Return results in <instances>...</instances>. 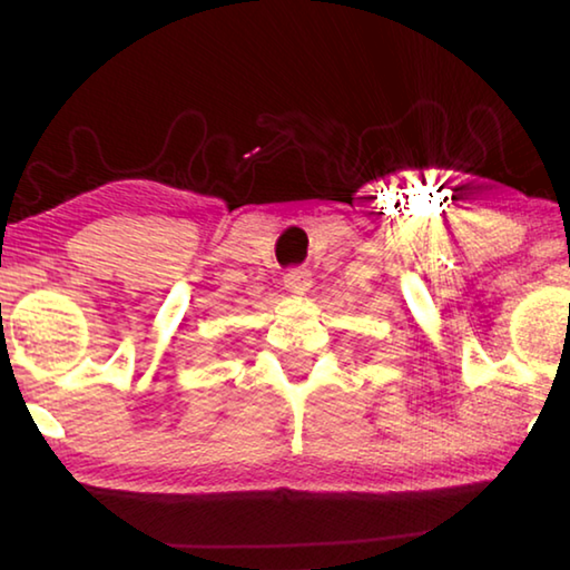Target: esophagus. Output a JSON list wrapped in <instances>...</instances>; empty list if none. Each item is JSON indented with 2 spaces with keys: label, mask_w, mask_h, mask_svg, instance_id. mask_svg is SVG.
<instances>
[{
  "label": "esophagus",
  "mask_w": 570,
  "mask_h": 570,
  "mask_svg": "<svg viewBox=\"0 0 570 570\" xmlns=\"http://www.w3.org/2000/svg\"><path fill=\"white\" fill-rule=\"evenodd\" d=\"M284 286H286V292H292V294H304L306 288L312 286V274H308L306 268H294V272L286 274Z\"/></svg>",
  "instance_id": "esophagus-1"
}]
</instances>
